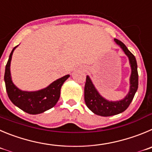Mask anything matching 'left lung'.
Returning <instances> with one entry per match:
<instances>
[{
	"mask_svg": "<svg viewBox=\"0 0 152 152\" xmlns=\"http://www.w3.org/2000/svg\"><path fill=\"white\" fill-rule=\"evenodd\" d=\"M115 42L122 49L125 55L128 57L131 67V75L130 77V91L124 99L118 101H110L100 95L94 86L88 76H86L85 85V102L88 108L97 115H115L123 113L130 106L138 88V71L136 58L121 41L117 39Z\"/></svg>",
	"mask_w": 152,
	"mask_h": 152,
	"instance_id": "1",
	"label": "left lung"
}]
</instances>
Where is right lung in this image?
<instances>
[{
	"label": "right lung",
	"mask_w": 152,
	"mask_h": 152,
	"mask_svg": "<svg viewBox=\"0 0 152 152\" xmlns=\"http://www.w3.org/2000/svg\"><path fill=\"white\" fill-rule=\"evenodd\" d=\"M17 46L14 47L11 52L5 68L4 82L8 97L15 106L28 114L37 115L44 113L55 106L58 101L62 85L69 77V75L54 81L48 87L41 90L36 91L20 90L13 84L10 74L12 55Z\"/></svg>",
	"instance_id": "right-lung-1"
}]
</instances>
